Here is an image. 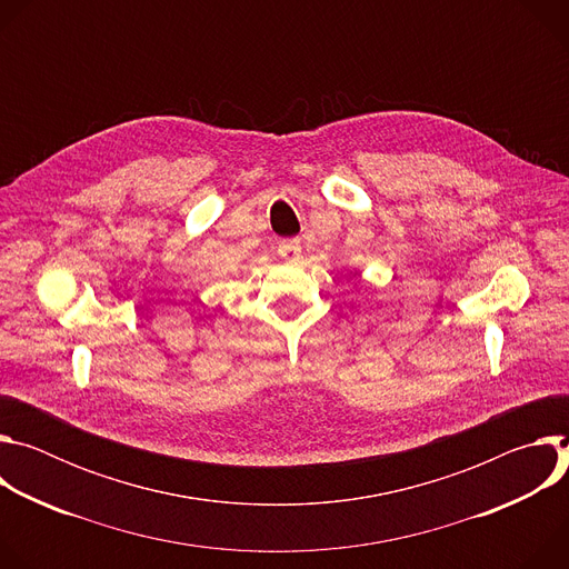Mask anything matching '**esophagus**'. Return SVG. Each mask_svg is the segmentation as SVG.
<instances>
[{
    "mask_svg": "<svg viewBox=\"0 0 569 569\" xmlns=\"http://www.w3.org/2000/svg\"><path fill=\"white\" fill-rule=\"evenodd\" d=\"M279 257L286 261H297L301 257V240L299 238L279 240Z\"/></svg>",
    "mask_w": 569,
    "mask_h": 569,
    "instance_id": "1",
    "label": "esophagus"
}]
</instances>
